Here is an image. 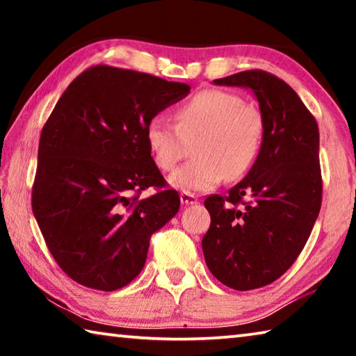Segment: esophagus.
Wrapping results in <instances>:
<instances>
[{
    "instance_id": "obj_1",
    "label": "esophagus",
    "mask_w": 356,
    "mask_h": 356,
    "mask_svg": "<svg viewBox=\"0 0 356 356\" xmlns=\"http://www.w3.org/2000/svg\"><path fill=\"white\" fill-rule=\"evenodd\" d=\"M180 202L185 204V206H191V204H196L197 202V197L193 195V193H188V191H182L180 193Z\"/></svg>"
}]
</instances>
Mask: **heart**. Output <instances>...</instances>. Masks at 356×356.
<instances>
[{
  "instance_id": "b5f03b06",
  "label": "heart",
  "mask_w": 356,
  "mask_h": 356,
  "mask_svg": "<svg viewBox=\"0 0 356 356\" xmlns=\"http://www.w3.org/2000/svg\"><path fill=\"white\" fill-rule=\"evenodd\" d=\"M176 125L154 116L146 125L152 160L161 171H171L186 156L193 159L170 176V184L184 191H206L222 179L236 180L254 165L264 141V116L238 94L206 89L174 111Z\"/></svg>"
}]
</instances>
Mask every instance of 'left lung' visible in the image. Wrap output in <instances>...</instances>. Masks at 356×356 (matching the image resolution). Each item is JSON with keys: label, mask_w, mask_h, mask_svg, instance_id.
Wrapping results in <instances>:
<instances>
[{"label": "left lung", "mask_w": 356, "mask_h": 356, "mask_svg": "<svg viewBox=\"0 0 356 356\" xmlns=\"http://www.w3.org/2000/svg\"><path fill=\"white\" fill-rule=\"evenodd\" d=\"M213 83L251 89L264 116L262 147L250 172L226 196L204 201L210 273L236 291H252L297 261L321 212L318 127L297 92L268 72L245 70Z\"/></svg>", "instance_id": "1"}]
</instances>
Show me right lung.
I'll list each match as a JSON object with an SVG mask.
<instances>
[{"label": "right lung", "mask_w": 356, "mask_h": 356, "mask_svg": "<svg viewBox=\"0 0 356 356\" xmlns=\"http://www.w3.org/2000/svg\"><path fill=\"white\" fill-rule=\"evenodd\" d=\"M190 92L185 83L94 65L65 89L44 125L33 213L63 272L78 284L113 292L146 264L150 236L180 207L176 190L146 200L165 179L146 125Z\"/></svg>", "instance_id": "add662e5"}]
</instances>
